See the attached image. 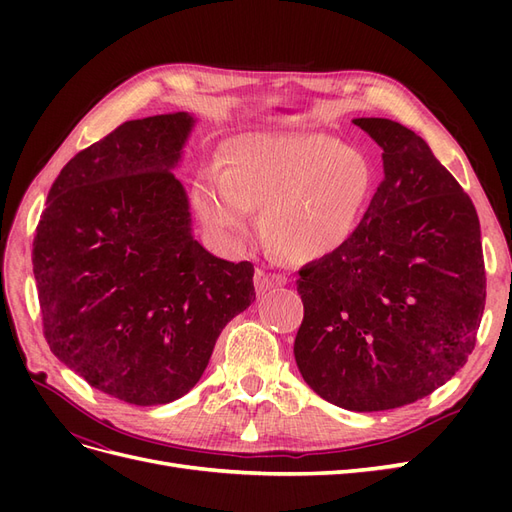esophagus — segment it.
Returning <instances> with one entry per match:
<instances>
[{"label":"esophagus","mask_w":512,"mask_h":512,"mask_svg":"<svg viewBox=\"0 0 512 512\" xmlns=\"http://www.w3.org/2000/svg\"><path fill=\"white\" fill-rule=\"evenodd\" d=\"M284 284H286V277H282V275L267 273V271H262V269H258L256 275H254V286H256L258 294H265V292H269V290H273L277 286H284Z\"/></svg>","instance_id":"esophagus-1"}]
</instances>
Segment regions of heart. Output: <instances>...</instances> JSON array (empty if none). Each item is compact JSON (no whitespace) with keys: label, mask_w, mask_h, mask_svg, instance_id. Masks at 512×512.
I'll return each instance as SVG.
<instances>
[{"label":"heart","mask_w":512,"mask_h":512,"mask_svg":"<svg viewBox=\"0 0 512 512\" xmlns=\"http://www.w3.org/2000/svg\"><path fill=\"white\" fill-rule=\"evenodd\" d=\"M371 164L361 151L316 132L252 130L224 145V170L192 185L200 222L218 239L262 235L294 262L322 260L354 237L371 198Z\"/></svg>","instance_id":"heart-1"}]
</instances>
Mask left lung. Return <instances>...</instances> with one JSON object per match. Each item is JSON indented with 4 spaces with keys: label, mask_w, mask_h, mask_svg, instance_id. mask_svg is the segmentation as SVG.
Instances as JSON below:
<instances>
[{
    "label": "left lung",
    "mask_w": 512,
    "mask_h": 512,
    "mask_svg": "<svg viewBox=\"0 0 512 512\" xmlns=\"http://www.w3.org/2000/svg\"><path fill=\"white\" fill-rule=\"evenodd\" d=\"M382 149L384 179L342 250L299 271L294 361L322 399L352 412L412 404L466 365L485 309L470 196L416 132L352 119Z\"/></svg>",
    "instance_id": "left-lung-1"
}]
</instances>
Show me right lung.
Returning <instances> with one entry per match:
<instances>
[{"label": "right lung", "mask_w": 512, "mask_h": 512, "mask_svg": "<svg viewBox=\"0 0 512 512\" xmlns=\"http://www.w3.org/2000/svg\"><path fill=\"white\" fill-rule=\"evenodd\" d=\"M190 113L126 121L51 185L34 239L44 337L94 389L134 406L183 397L226 324L256 299L252 262L192 235L173 170Z\"/></svg>", "instance_id": "1"}]
</instances>
